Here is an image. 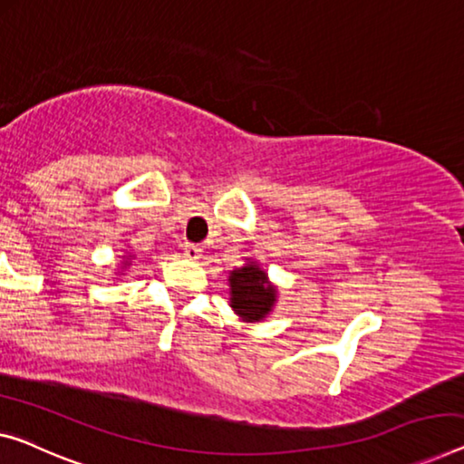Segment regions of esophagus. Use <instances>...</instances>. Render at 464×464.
Here are the masks:
<instances>
[{"mask_svg":"<svg viewBox=\"0 0 464 464\" xmlns=\"http://www.w3.org/2000/svg\"><path fill=\"white\" fill-rule=\"evenodd\" d=\"M183 254H185V258L198 260L199 256H202V247L196 246V244H185V246H183Z\"/></svg>","mask_w":464,"mask_h":464,"instance_id":"1","label":"esophagus"}]
</instances>
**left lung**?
Instances as JSON below:
<instances>
[{
    "label": "left lung",
    "instance_id": "obj_1",
    "mask_svg": "<svg viewBox=\"0 0 464 464\" xmlns=\"http://www.w3.org/2000/svg\"><path fill=\"white\" fill-rule=\"evenodd\" d=\"M231 306L241 319L260 321L271 313L275 289L268 285L265 271L258 266H244L231 273Z\"/></svg>",
    "mask_w": 464,
    "mask_h": 464
}]
</instances>
